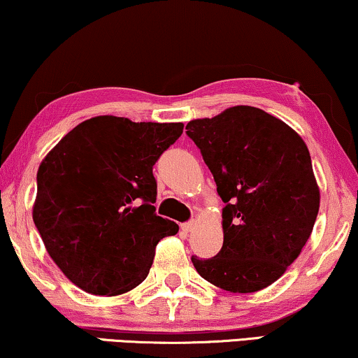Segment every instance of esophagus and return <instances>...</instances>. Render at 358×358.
<instances>
[{
  "instance_id": "esophagus-1",
  "label": "esophagus",
  "mask_w": 358,
  "mask_h": 358,
  "mask_svg": "<svg viewBox=\"0 0 358 358\" xmlns=\"http://www.w3.org/2000/svg\"><path fill=\"white\" fill-rule=\"evenodd\" d=\"M195 222H189V223H184V224H180V228H182V231H185V233H190L192 231V229L195 228Z\"/></svg>"
}]
</instances>
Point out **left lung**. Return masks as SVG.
I'll return each mask as SVG.
<instances>
[{
	"label": "left lung",
	"instance_id": "8db88e82",
	"mask_svg": "<svg viewBox=\"0 0 358 358\" xmlns=\"http://www.w3.org/2000/svg\"><path fill=\"white\" fill-rule=\"evenodd\" d=\"M185 130L224 202L222 251L192 256L195 271L231 293L272 285L300 256L320 210L306 143L285 122L251 106L190 120Z\"/></svg>",
	"mask_w": 358,
	"mask_h": 358
}]
</instances>
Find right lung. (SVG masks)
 I'll use <instances>...</instances> for the list:
<instances>
[{"mask_svg": "<svg viewBox=\"0 0 358 358\" xmlns=\"http://www.w3.org/2000/svg\"><path fill=\"white\" fill-rule=\"evenodd\" d=\"M184 124L97 115L42 159L32 218L48 256L91 295L117 296L148 275L155 248L179 227L155 213L153 164Z\"/></svg>", "mask_w": 358, "mask_h": 358, "instance_id": "obj_1", "label": "right lung"}]
</instances>
